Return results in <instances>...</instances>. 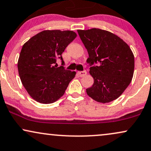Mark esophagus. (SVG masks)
I'll use <instances>...</instances> for the list:
<instances>
[{"mask_svg":"<svg viewBox=\"0 0 151 151\" xmlns=\"http://www.w3.org/2000/svg\"><path fill=\"white\" fill-rule=\"evenodd\" d=\"M87 74L86 71L84 70V71H81V72H78V74H79L80 77H84V76H86Z\"/></svg>","mask_w":151,"mask_h":151,"instance_id":"1","label":"esophagus"}]
</instances>
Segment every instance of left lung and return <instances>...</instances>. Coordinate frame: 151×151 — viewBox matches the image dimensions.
<instances>
[{
	"label": "left lung",
	"mask_w": 151,
	"mask_h": 151,
	"mask_svg": "<svg viewBox=\"0 0 151 151\" xmlns=\"http://www.w3.org/2000/svg\"><path fill=\"white\" fill-rule=\"evenodd\" d=\"M77 32L88 51L86 62L94 80L87 94L102 103L117 99L133 77L134 56L129 46L108 31L93 28Z\"/></svg>",
	"instance_id": "obj_1"
}]
</instances>
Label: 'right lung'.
Instances as JSON below:
<instances>
[{"label":"right lung","instance_id":"obj_1","mask_svg":"<svg viewBox=\"0 0 151 151\" xmlns=\"http://www.w3.org/2000/svg\"><path fill=\"white\" fill-rule=\"evenodd\" d=\"M77 37L73 31L45 30L23 45L17 63L24 87L37 102L49 104L64 95L76 72L58 67L57 58L64 64L62 53Z\"/></svg>","mask_w":151,"mask_h":151}]
</instances>
